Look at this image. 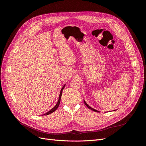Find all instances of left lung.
Returning <instances> with one entry per match:
<instances>
[{"label":"left lung","mask_w":146,"mask_h":146,"mask_svg":"<svg viewBox=\"0 0 146 146\" xmlns=\"http://www.w3.org/2000/svg\"><path fill=\"white\" fill-rule=\"evenodd\" d=\"M83 101H84V103H85V104L86 105V107H87L88 108H90V110H92V111H96V112H99V111H98V110H96L94 109L93 108L91 107L90 105H88V104H87V103L86 102H85V100H83ZM114 111H115V110H114Z\"/></svg>","instance_id":"8db88e82"}]
</instances>
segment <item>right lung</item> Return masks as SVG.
Here are the masks:
<instances>
[{
  "label": "right lung",
  "mask_w": 146,
  "mask_h": 146,
  "mask_svg": "<svg viewBox=\"0 0 146 146\" xmlns=\"http://www.w3.org/2000/svg\"><path fill=\"white\" fill-rule=\"evenodd\" d=\"M65 86H66V84H64V85H63V86L62 87V88H61V90H60V95H59V98H58V102H57V103H56V104L55 105V107L53 108H52L50 111H48V112H47L46 113H45V114H42V115H48V114H51V113H52L53 112H54L55 110L58 108V106H59V105H60V100H61V94H62V91H63V89L64 88V87H65Z\"/></svg>",
  "instance_id": "1"
}]
</instances>
